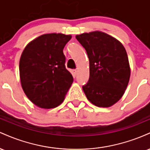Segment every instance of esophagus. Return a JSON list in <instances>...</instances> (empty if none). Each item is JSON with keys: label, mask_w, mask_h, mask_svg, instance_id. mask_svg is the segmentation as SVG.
<instances>
[{"label": "esophagus", "mask_w": 150, "mask_h": 150, "mask_svg": "<svg viewBox=\"0 0 150 150\" xmlns=\"http://www.w3.org/2000/svg\"><path fill=\"white\" fill-rule=\"evenodd\" d=\"M73 74L74 76H76L77 74V70H73Z\"/></svg>", "instance_id": "esophagus-1"}]
</instances>
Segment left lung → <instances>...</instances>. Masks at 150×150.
Returning <instances> with one entry per match:
<instances>
[{
    "instance_id": "left-lung-1",
    "label": "left lung",
    "mask_w": 150,
    "mask_h": 150,
    "mask_svg": "<svg viewBox=\"0 0 150 150\" xmlns=\"http://www.w3.org/2000/svg\"><path fill=\"white\" fill-rule=\"evenodd\" d=\"M89 61V78L82 86L87 99L99 107H109L127 88L130 76L128 55L114 37L95 31L77 35Z\"/></svg>"
}]
</instances>
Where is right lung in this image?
I'll return each mask as SVG.
<instances>
[{"instance_id": "obj_1", "label": "right lung", "mask_w": 150, "mask_h": 150, "mask_svg": "<svg viewBox=\"0 0 150 150\" xmlns=\"http://www.w3.org/2000/svg\"><path fill=\"white\" fill-rule=\"evenodd\" d=\"M71 35L46 34L26 46L20 60L24 92L36 106L52 108L63 102L73 82L63 52Z\"/></svg>"}]
</instances>
